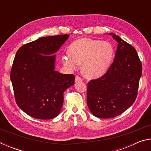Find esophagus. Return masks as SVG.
Masks as SVG:
<instances>
[{
  "label": "esophagus",
  "mask_w": 151,
  "mask_h": 151,
  "mask_svg": "<svg viewBox=\"0 0 151 151\" xmlns=\"http://www.w3.org/2000/svg\"><path fill=\"white\" fill-rule=\"evenodd\" d=\"M83 81V78L80 76H76L75 77V83H79V82H82Z\"/></svg>",
  "instance_id": "esophagus-1"
}]
</instances>
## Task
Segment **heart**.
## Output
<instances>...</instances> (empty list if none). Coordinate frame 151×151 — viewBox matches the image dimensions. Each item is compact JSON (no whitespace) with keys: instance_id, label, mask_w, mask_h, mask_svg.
I'll use <instances>...</instances> for the list:
<instances>
[{"instance_id":"1","label":"heart","mask_w":151,"mask_h":151,"mask_svg":"<svg viewBox=\"0 0 151 151\" xmlns=\"http://www.w3.org/2000/svg\"><path fill=\"white\" fill-rule=\"evenodd\" d=\"M70 55L65 54L62 60L66 67L76 70L82 63L84 75L97 78L106 73L113 60L114 49L111 43L100 40L81 39L69 47Z\"/></svg>"}]
</instances>
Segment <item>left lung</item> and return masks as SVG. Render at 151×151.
<instances>
[{
  "instance_id": "8db88e82",
  "label": "left lung",
  "mask_w": 151,
  "mask_h": 151,
  "mask_svg": "<svg viewBox=\"0 0 151 151\" xmlns=\"http://www.w3.org/2000/svg\"><path fill=\"white\" fill-rule=\"evenodd\" d=\"M118 42L113 63L100 78L91 80L87 86L88 107L98 118H113L124 112L137 96L142 63L134 47L114 33Z\"/></svg>"
}]
</instances>
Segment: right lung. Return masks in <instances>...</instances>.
Returning <instances> with one entry per match:
<instances>
[{"instance_id": "obj_1", "label": "right lung", "mask_w": 151, "mask_h": 151, "mask_svg": "<svg viewBox=\"0 0 151 151\" xmlns=\"http://www.w3.org/2000/svg\"><path fill=\"white\" fill-rule=\"evenodd\" d=\"M69 35L42 37L17 50L11 71L15 101L32 118L48 120L59 114L63 93L75 76L55 70L56 55Z\"/></svg>"}]
</instances>
